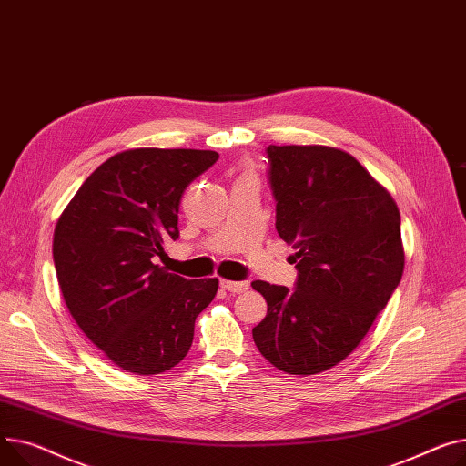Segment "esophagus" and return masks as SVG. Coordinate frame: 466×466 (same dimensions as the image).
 <instances>
[{
	"label": "esophagus",
	"instance_id": "34e87169",
	"mask_svg": "<svg viewBox=\"0 0 466 466\" xmlns=\"http://www.w3.org/2000/svg\"><path fill=\"white\" fill-rule=\"evenodd\" d=\"M221 287L232 294H239V292H245L247 289H249V283L247 281H227V279H223Z\"/></svg>",
	"mask_w": 466,
	"mask_h": 466
}]
</instances>
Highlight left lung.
Returning a JSON list of instances; mask_svg holds the SVG:
<instances>
[{
	"label": "left lung",
	"mask_w": 466,
	"mask_h": 466,
	"mask_svg": "<svg viewBox=\"0 0 466 466\" xmlns=\"http://www.w3.org/2000/svg\"><path fill=\"white\" fill-rule=\"evenodd\" d=\"M277 232L296 249L298 283L255 281L268 303L253 328L260 354L289 375H317L349 358L405 269L395 200L350 153L269 146Z\"/></svg>",
	"instance_id": "obj_1"
}]
</instances>
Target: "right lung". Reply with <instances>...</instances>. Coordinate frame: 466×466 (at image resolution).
<instances>
[{"label": "right lung", "instance_id": "obj_1", "mask_svg": "<svg viewBox=\"0 0 466 466\" xmlns=\"http://www.w3.org/2000/svg\"><path fill=\"white\" fill-rule=\"evenodd\" d=\"M219 153L135 147L80 185L54 230L57 283L78 328L119 369L159 375L187 356L195 320L219 279H183L153 264L177 239L179 202Z\"/></svg>", "mask_w": 466, "mask_h": 466}]
</instances>
